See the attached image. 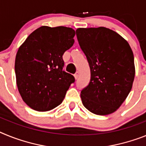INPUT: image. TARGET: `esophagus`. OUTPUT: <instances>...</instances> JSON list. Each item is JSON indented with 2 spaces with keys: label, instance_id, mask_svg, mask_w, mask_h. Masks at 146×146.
<instances>
[{
  "label": "esophagus",
  "instance_id": "34e87169",
  "mask_svg": "<svg viewBox=\"0 0 146 146\" xmlns=\"http://www.w3.org/2000/svg\"><path fill=\"white\" fill-rule=\"evenodd\" d=\"M78 75H79V73H78V71H77L76 73L74 74V77H75V78H76V79H77V78H78Z\"/></svg>",
  "mask_w": 146,
  "mask_h": 146
}]
</instances>
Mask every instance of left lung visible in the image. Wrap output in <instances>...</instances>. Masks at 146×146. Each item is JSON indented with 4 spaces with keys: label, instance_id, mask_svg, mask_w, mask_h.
I'll list each match as a JSON object with an SVG mask.
<instances>
[{
    "label": "left lung",
    "instance_id": "8db88e82",
    "mask_svg": "<svg viewBox=\"0 0 146 146\" xmlns=\"http://www.w3.org/2000/svg\"><path fill=\"white\" fill-rule=\"evenodd\" d=\"M76 32L91 74L90 83L81 92L82 104L96 115L113 113L132 87L135 67L131 47L107 28H79Z\"/></svg>",
    "mask_w": 146,
    "mask_h": 146
}]
</instances>
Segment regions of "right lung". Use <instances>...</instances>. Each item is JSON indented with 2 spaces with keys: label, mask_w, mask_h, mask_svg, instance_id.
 Wrapping results in <instances>:
<instances>
[{
  "label": "right lung",
  "mask_w": 146,
  "mask_h": 146,
  "mask_svg": "<svg viewBox=\"0 0 146 146\" xmlns=\"http://www.w3.org/2000/svg\"><path fill=\"white\" fill-rule=\"evenodd\" d=\"M71 28L41 26L33 31L17 50L15 75L19 92L29 107L39 111L59 106L75 82L63 70L64 52L73 46Z\"/></svg>",
  "instance_id": "1"
}]
</instances>
